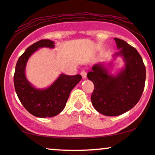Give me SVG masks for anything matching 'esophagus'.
<instances>
[{"label": "esophagus", "mask_w": 155, "mask_h": 155, "mask_svg": "<svg viewBox=\"0 0 155 155\" xmlns=\"http://www.w3.org/2000/svg\"><path fill=\"white\" fill-rule=\"evenodd\" d=\"M81 76H82V78L84 79H87V73L84 71H82L81 72Z\"/></svg>", "instance_id": "esophagus-1"}]
</instances>
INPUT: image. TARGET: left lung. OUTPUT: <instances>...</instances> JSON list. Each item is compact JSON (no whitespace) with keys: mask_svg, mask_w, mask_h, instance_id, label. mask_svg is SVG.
Here are the masks:
<instances>
[{"mask_svg":"<svg viewBox=\"0 0 155 155\" xmlns=\"http://www.w3.org/2000/svg\"><path fill=\"white\" fill-rule=\"evenodd\" d=\"M118 52L113 60L122 57L124 66L112 74L103 63L95 64L87 78L94 84L92 106L105 116L122 114L134 107L144 89L146 68L138 51L122 39L114 38ZM112 63H109L111 66Z\"/></svg>","mask_w":155,"mask_h":155,"instance_id":"left-lung-1","label":"left lung"}]
</instances>
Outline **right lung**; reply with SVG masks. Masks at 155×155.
Wrapping results in <instances>:
<instances>
[{
  "instance_id": "1",
  "label": "right lung",
  "mask_w": 155,
  "mask_h": 155,
  "mask_svg": "<svg viewBox=\"0 0 155 155\" xmlns=\"http://www.w3.org/2000/svg\"><path fill=\"white\" fill-rule=\"evenodd\" d=\"M44 47L53 49L54 42L44 39L27 48L17 60L14 76L15 91L21 104L29 113L41 118L54 117L63 111L71 92L81 79L79 74L68 76L61 74L47 88L33 86L26 77V65L31 55Z\"/></svg>"
}]
</instances>
